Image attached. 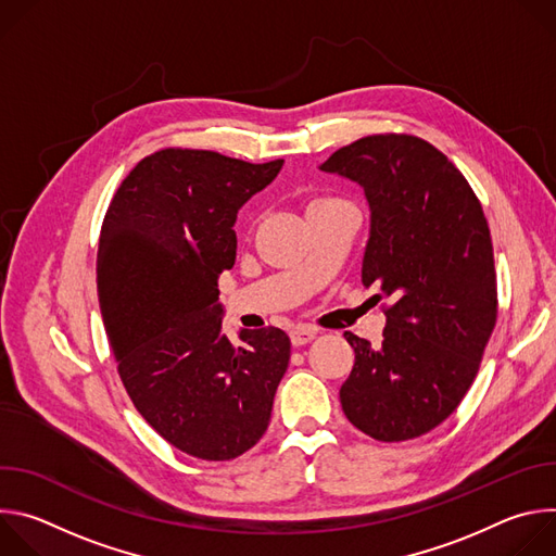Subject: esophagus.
<instances>
[{"instance_id": "esophagus-1", "label": "esophagus", "mask_w": 556, "mask_h": 556, "mask_svg": "<svg viewBox=\"0 0 556 556\" xmlns=\"http://www.w3.org/2000/svg\"><path fill=\"white\" fill-rule=\"evenodd\" d=\"M314 337H316V330H314V328H307V326H299V328H294V330L290 332V341H292L294 348H301V345L309 343Z\"/></svg>"}]
</instances>
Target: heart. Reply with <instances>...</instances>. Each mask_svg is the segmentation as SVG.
<instances>
[{
	"label": "heart",
	"mask_w": 556,
	"mask_h": 556,
	"mask_svg": "<svg viewBox=\"0 0 556 556\" xmlns=\"http://www.w3.org/2000/svg\"><path fill=\"white\" fill-rule=\"evenodd\" d=\"M316 202H328V200H316Z\"/></svg>",
	"instance_id": "obj_1"
}]
</instances>
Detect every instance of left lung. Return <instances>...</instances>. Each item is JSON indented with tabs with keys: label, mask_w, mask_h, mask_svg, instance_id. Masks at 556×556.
Listing matches in <instances>:
<instances>
[{
	"label": "left lung",
	"mask_w": 556,
	"mask_h": 556,
	"mask_svg": "<svg viewBox=\"0 0 556 556\" xmlns=\"http://www.w3.org/2000/svg\"><path fill=\"white\" fill-rule=\"evenodd\" d=\"M319 169L363 187V286L389 301L378 348L345 332L356 361L343 412L374 440L418 438L457 409L497 321L489 222L459 169L416 136H365Z\"/></svg>",
	"instance_id": "obj_1"
}]
</instances>
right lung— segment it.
I'll return each instance as SVG.
<instances>
[{
  "label": "right lung",
  "mask_w": 556,
  "mask_h": 556,
  "mask_svg": "<svg viewBox=\"0 0 556 556\" xmlns=\"http://www.w3.org/2000/svg\"><path fill=\"white\" fill-rule=\"evenodd\" d=\"M281 167L161 149L129 172L103 219L97 288L121 380L138 414L200 459L260 442L288 369L283 330L222 332L217 290L235 264L237 211Z\"/></svg>",
  "instance_id": "obj_1"
}]
</instances>
